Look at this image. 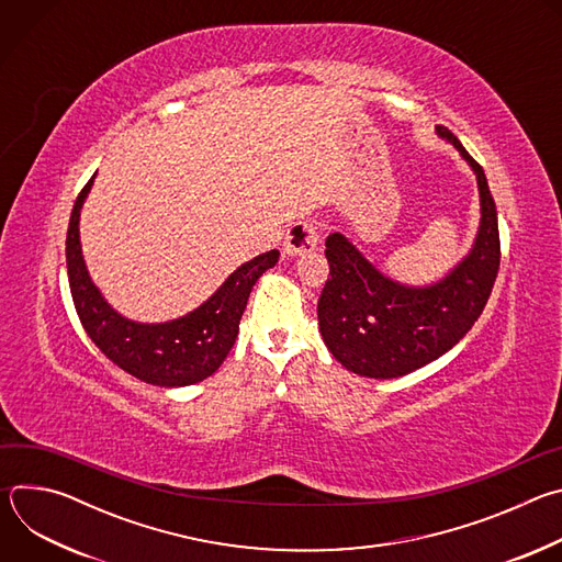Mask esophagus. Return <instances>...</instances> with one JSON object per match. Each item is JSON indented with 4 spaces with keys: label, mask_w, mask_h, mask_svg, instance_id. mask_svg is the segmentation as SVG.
<instances>
[{
    "label": "esophagus",
    "mask_w": 562,
    "mask_h": 562,
    "mask_svg": "<svg viewBox=\"0 0 562 562\" xmlns=\"http://www.w3.org/2000/svg\"><path fill=\"white\" fill-rule=\"evenodd\" d=\"M319 231L313 220H297L284 237V256H302L317 247Z\"/></svg>",
    "instance_id": "esophagus-1"
}]
</instances>
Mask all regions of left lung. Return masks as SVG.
<instances>
[{
  "instance_id": "obj_1",
  "label": "left lung",
  "mask_w": 562,
  "mask_h": 562,
  "mask_svg": "<svg viewBox=\"0 0 562 562\" xmlns=\"http://www.w3.org/2000/svg\"><path fill=\"white\" fill-rule=\"evenodd\" d=\"M471 165L480 189V231L471 254L442 282L409 289L384 278L340 233L327 237L329 278L317 300L325 345L349 371L364 378L412 373L458 345L483 313L501 267L498 213L483 167L445 126Z\"/></svg>"
}]
</instances>
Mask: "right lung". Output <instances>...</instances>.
Wrapping results in <instances>:
<instances>
[{"label":"right lung","mask_w":562,"mask_h":562,"mask_svg":"<svg viewBox=\"0 0 562 562\" xmlns=\"http://www.w3.org/2000/svg\"><path fill=\"white\" fill-rule=\"evenodd\" d=\"M95 178V176H93ZM93 178L79 191L66 233V267L75 311L89 338L120 369L157 386H187L217 371L228 356L239 317L258 278L278 262V251H267L228 276V280L193 313L165 325H137L117 315L100 295L85 267L79 247V209L91 191Z\"/></svg>","instance_id":"1"}]
</instances>
